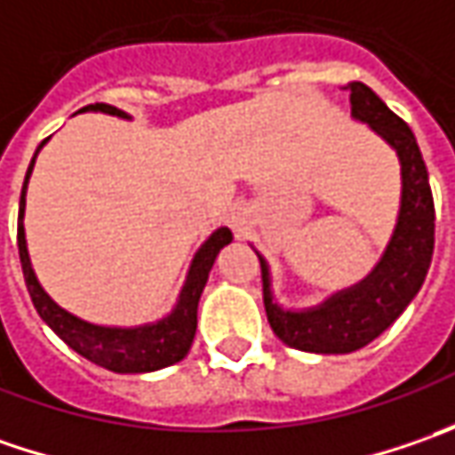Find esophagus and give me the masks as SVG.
<instances>
[{
  "label": "esophagus",
  "mask_w": 455,
  "mask_h": 455,
  "mask_svg": "<svg viewBox=\"0 0 455 455\" xmlns=\"http://www.w3.org/2000/svg\"><path fill=\"white\" fill-rule=\"evenodd\" d=\"M228 222H230V228H233L235 233H243V230H245V218H243L240 210H230V212H228Z\"/></svg>",
  "instance_id": "esophagus-1"
}]
</instances>
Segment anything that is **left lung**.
Instances as JSON below:
<instances>
[{
  "label": "left lung",
  "mask_w": 455,
  "mask_h": 455,
  "mask_svg": "<svg viewBox=\"0 0 455 455\" xmlns=\"http://www.w3.org/2000/svg\"><path fill=\"white\" fill-rule=\"evenodd\" d=\"M352 116L382 136L400 159V212L393 237L377 266L349 289L311 308H283L273 299L268 260L255 251L263 271V304L273 334L283 344L314 355H349L377 339L420 291L433 258L435 207L428 169L411 126L364 83H349Z\"/></svg>",
  "instance_id": "obj_1"
}]
</instances>
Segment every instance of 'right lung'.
<instances>
[{
	"mask_svg": "<svg viewBox=\"0 0 455 455\" xmlns=\"http://www.w3.org/2000/svg\"><path fill=\"white\" fill-rule=\"evenodd\" d=\"M83 111H100V114L118 116V118H132L124 114L121 108L106 106V103H93L80 108ZM47 144L37 147L32 162L27 166L25 184H22V197H20V220H17V248H20V260H22V273H25L27 291L29 299L37 308V314L43 316V322L60 337L73 352H78L80 357L96 362L98 367H106L111 372H121V375H141V372H154L169 364H177L180 359L187 357L195 331H197V304H200L202 291L207 283V275L212 271V263L218 253L233 240V233L228 228H218L212 235L207 237L200 245V251L192 258V266L187 271V281H184L182 291L177 306L172 308V314H166L164 319L154 323H141V326H100V323H91L80 319L76 314L65 311L58 306L47 291L40 286L37 275L32 271L29 263V253H27L25 240V195L27 182L32 174V166L37 154Z\"/></svg>",
	"mask_w": 455,
	"mask_h": 455,
	"instance_id": "1",
	"label": "right lung"
}]
</instances>
